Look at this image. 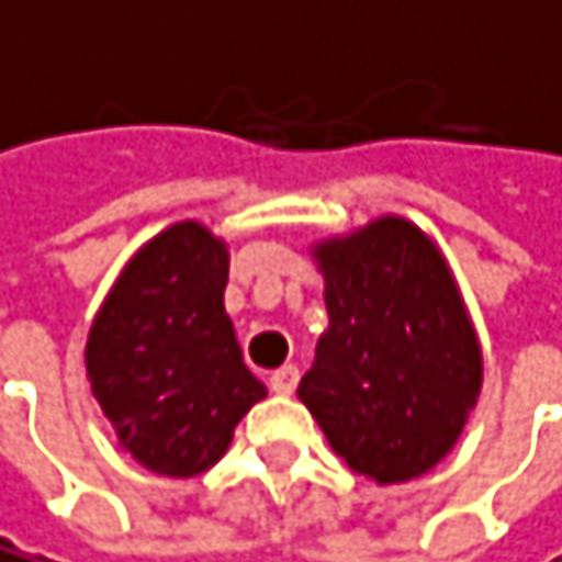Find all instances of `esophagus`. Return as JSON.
Segmentation results:
<instances>
[{"instance_id":"1","label":"esophagus","mask_w":562,"mask_h":562,"mask_svg":"<svg viewBox=\"0 0 562 562\" xmlns=\"http://www.w3.org/2000/svg\"><path fill=\"white\" fill-rule=\"evenodd\" d=\"M296 383H300V369L296 366H279L276 373L269 376V386H272V394H293L296 390Z\"/></svg>"}]
</instances>
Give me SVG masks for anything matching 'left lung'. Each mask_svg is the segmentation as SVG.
Here are the masks:
<instances>
[{"label":"left lung","mask_w":562,"mask_h":562,"mask_svg":"<svg viewBox=\"0 0 562 562\" xmlns=\"http://www.w3.org/2000/svg\"><path fill=\"white\" fill-rule=\"evenodd\" d=\"M328 328L296 397L345 467L407 484L452 452L484 349L439 241L401 213L311 245Z\"/></svg>","instance_id":"left-lung-1"}]
</instances>
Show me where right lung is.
Returning <instances> with one entry per match:
<instances>
[{"label":"right lung","instance_id":"add662e5","mask_svg":"<svg viewBox=\"0 0 562 562\" xmlns=\"http://www.w3.org/2000/svg\"><path fill=\"white\" fill-rule=\"evenodd\" d=\"M231 251L200 221L144 241L113 279L86 338L92 397L134 463L196 476L269 390L241 359L224 311Z\"/></svg>","mask_w":562,"mask_h":562}]
</instances>
